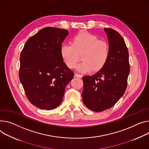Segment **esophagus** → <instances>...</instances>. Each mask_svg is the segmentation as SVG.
<instances>
[{
  "label": "esophagus",
  "mask_w": 149,
  "mask_h": 149,
  "mask_svg": "<svg viewBox=\"0 0 149 149\" xmlns=\"http://www.w3.org/2000/svg\"><path fill=\"white\" fill-rule=\"evenodd\" d=\"M75 77H78V78H82V75H81V74H78V73H77V72H75Z\"/></svg>",
  "instance_id": "1"
}]
</instances>
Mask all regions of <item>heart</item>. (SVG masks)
Here are the masks:
<instances>
[{
	"mask_svg": "<svg viewBox=\"0 0 149 149\" xmlns=\"http://www.w3.org/2000/svg\"><path fill=\"white\" fill-rule=\"evenodd\" d=\"M110 53L107 42L99 40L97 36L88 32H83L75 36L72 44H65L61 46V54L66 65L74 68L81 54V63L77 66L78 71L87 72L101 69L106 63Z\"/></svg>",
	"mask_w": 149,
	"mask_h": 149,
	"instance_id": "b5f03b06",
	"label": "heart"
}]
</instances>
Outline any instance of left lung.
I'll return each mask as SVG.
<instances>
[{"label": "left lung", "instance_id": "1", "mask_svg": "<svg viewBox=\"0 0 149 149\" xmlns=\"http://www.w3.org/2000/svg\"><path fill=\"white\" fill-rule=\"evenodd\" d=\"M110 53L105 65L93 75L83 77V101L89 110L110 109L123 95L130 72L129 53L123 37L115 30L104 28Z\"/></svg>", "mask_w": 149, "mask_h": 149}]
</instances>
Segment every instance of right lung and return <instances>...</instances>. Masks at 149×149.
Returning a JSON list of instances; mask_svg holds the SVG:
<instances>
[{
	"label": "right lung",
	"mask_w": 149,
	"mask_h": 149,
	"mask_svg": "<svg viewBox=\"0 0 149 149\" xmlns=\"http://www.w3.org/2000/svg\"><path fill=\"white\" fill-rule=\"evenodd\" d=\"M68 34L65 29L43 28L28 39L21 53L19 80L29 101L42 110L61 104L66 86L74 78L61 54Z\"/></svg>",
	"instance_id": "1"
}]
</instances>
